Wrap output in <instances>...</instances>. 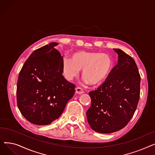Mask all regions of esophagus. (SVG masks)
Masks as SVG:
<instances>
[{
	"mask_svg": "<svg viewBox=\"0 0 155 155\" xmlns=\"http://www.w3.org/2000/svg\"><path fill=\"white\" fill-rule=\"evenodd\" d=\"M75 91H76V93L78 94H82L84 92L83 88H81V87H77L76 88H75Z\"/></svg>",
	"mask_w": 155,
	"mask_h": 155,
	"instance_id": "1",
	"label": "esophagus"
}]
</instances>
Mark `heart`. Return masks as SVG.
<instances>
[{
    "label": "heart",
    "instance_id": "obj_1",
    "mask_svg": "<svg viewBox=\"0 0 155 155\" xmlns=\"http://www.w3.org/2000/svg\"><path fill=\"white\" fill-rule=\"evenodd\" d=\"M62 65L63 73L68 80L76 77L82 69V75L86 82L92 85H97L109 77L113 67V61L107 54L78 51L72 54L71 58L64 57Z\"/></svg>",
    "mask_w": 155,
    "mask_h": 155
}]
</instances>
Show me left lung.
<instances>
[{
  "label": "left lung",
  "mask_w": 155,
  "mask_h": 155,
  "mask_svg": "<svg viewBox=\"0 0 155 155\" xmlns=\"http://www.w3.org/2000/svg\"><path fill=\"white\" fill-rule=\"evenodd\" d=\"M118 62L97 90L89 92L91 105L87 111L95 131L112 133L124 127L133 117L140 95L141 77L134 60L119 49Z\"/></svg>",
  "instance_id": "1"
}]
</instances>
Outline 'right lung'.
Here are the masks:
<instances>
[{
	"instance_id": "right-lung-1",
	"label": "right lung",
	"mask_w": 155,
	"mask_h": 155,
	"mask_svg": "<svg viewBox=\"0 0 155 155\" xmlns=\"http://www.w3.org/2000/svg\"><path fill=\"white\" fill-rule=\"evenodd\" d=\"M51 43L32 52L22 67L17 104L30 123L48 125L58 119L74 95L75 85L64 78L63 56Z\"/></svg>"
}]
</instances>
